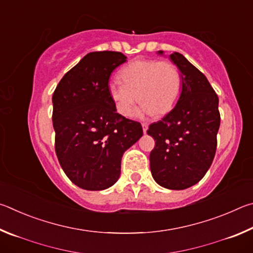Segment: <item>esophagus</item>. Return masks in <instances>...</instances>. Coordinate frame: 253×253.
Segmentation results:
<instances>
[{
  "label": "esophagus",
  "mask_w": 253,
  "mask_h": 253,
  "mask_svg": "<svg viewBox=\"0 0 253 253\" xmlns=\"http://www.w3.org/2000/svg\"><path fill=\"white\" fill-rule=\"evenodd\" d=\"M147 129H148L147 124H143V131H144V134H146V132H147Z\"/></svg>",
  "instance_id": "1"
}]
</instances>
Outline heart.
<instances>
[{"label": "heart", "instance_id": "1", "mask_svg": "<svg viewBox=\"0 0 253 253\" xmlns=\"http://www.w3.org/2000/svg\"><path fill=\"white\" fill-rule=\"evenodd\" d=\"M121 75L123 81H109L108 93L122 116H131L138 98L142 101L138 110L140 117L156 113L166 115L176 106L182 91V78L173 63L137 59L124 68Z\"/></svg>", "mask_w": 253, "mask_h": 253}]
</instances>
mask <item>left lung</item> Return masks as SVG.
Masks as SVG:
<instances>
[{
    "instance_id": "obj_1",
    "label": "left lung",
    "mask_w": 253,
    "mask_h": 253,
    "mask_svg": "<svg viewBox=\"0 0 253 253\" xmlns=\"http://www.w3.org/2000/svg\"><path fill=\"white\" fill-rule=\"evenodd\" d=\"M169 59L181 74L182 91L176 106L148 128L147 134L156 140L149 166L158 185L185 190L203 178L215 155L219 98L207 77L183 54L174 52Z\"/></svg>"
}]
</instances>
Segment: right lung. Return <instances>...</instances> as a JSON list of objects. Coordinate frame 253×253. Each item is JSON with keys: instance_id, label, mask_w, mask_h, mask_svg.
I'll return each instance as SVG.
<instances>
[{"instance_id": "right-lung-1", "label": "right lung", "mask_w": 253, "mask_h": 253, "mask_svg": "<svg viewBox=\"0 0 253 253\" xmlns=\"http://www.w3.org/2000/svg\"><path fill=\"white\" fill-rule=\"evenodd\" d=\"M126 59L115 51L85 54L53 92L55 153L63 172L84 190L113 186L124 153L143 136L142 125L119 115L108 93L111 72Z\"/></svg>"}]
</instances>
